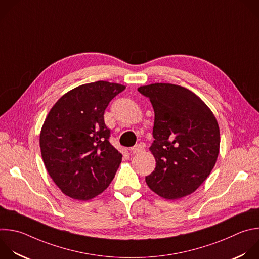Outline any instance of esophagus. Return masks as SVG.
Masks as SVG:
<instances>
[{"mask_svg": "<svg viewBox=\"0 0 259 259\" xmlns=\"http://www.w3.org/2000/svg\"><path fill=\"white\" fill-rule=\"evenodd\" d=\"M142 149H143L142 145H140V144H136V145L132 146L130 150H131V152H133V153H138V152H140Z\"/></svg>", "mask_w": 259, "mask_h": 259, "instance_id": "obj_1", "label": "esophagus"}]
</instances>
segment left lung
<instances>
[{
	"instance_id": "1",
	"label": "left lung",
	"mask_w": 259,
	"mask_h": 259,
	"mask_svg": "<svg viewBox=\"0 0 259 259\" xmlns=\"http://www.w3.org/2000/svg\"><path fill=\"white\" fill-rule=\"evenodd\" d=\"M154 111V170L148 187L174 200L194 192L209 176L220 150V129L209 108L192 92L169 83L140 86Z\"/></svg>"
}]
</instances>
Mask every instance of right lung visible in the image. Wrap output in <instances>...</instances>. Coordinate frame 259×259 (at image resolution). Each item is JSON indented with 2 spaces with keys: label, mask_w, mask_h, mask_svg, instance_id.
I'll list each match as a JSON object with an SVG mask.
<instances>
[{
  "label": "right lung",
  "mask_w": 259,
  "mask_h": 259,
  "mask_svg": "<svg viewBox=\"0 0 259 259\" xmlns=\"http://www.w3.org/2000/svg\"><path fill=\"white\" fill-rule=\"evenodd\" d=\"M125 86L97 81L64 95L50 111L39 145L49 175L67 196L89 200L114 179L122 153L111 143L104 114Z\"/></svg>",
  "instance_id": "add662e5"
}]
</instances>
